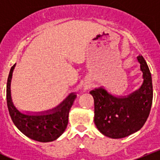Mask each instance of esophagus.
Here are the masks:
<instances>
[{
  "mask_svg": "<svg viewBox=\"0 0 160 160\" xmlns=\"http://www.w3.org/2000/svg\"><path fill=\"white\" fill-rule=\"evenodd\" d=\"M88 87H89L88 85H85L84 87H83V89H85V90H86V89H88Z\"/></svg>",
  "mask_w": 160,
  "mask_h": 160,
  "instance_id": "1",
  "label": "esophagus"
}]
</instances>
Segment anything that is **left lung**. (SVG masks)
I'll return each mask as SVG.
<instances>
[{
  "label": "left lung",
  "mask_w": 160,
  "mask_h": 160,
  "mask_svg": "<svg viewBox=\"0 0 160 160\" xmlns=\"http://www.w3.org/2000/svg\"><path fill=\"white\" fill-rule=\"evenodd\" d=\"M143 82L128 96L112 95L102 87L91 90L94 101V123L105 136L122 138L142 128L149 116L153 98L152 74L142 55L137 57Z\"/></svg>",
  "instance_id": "1"
}]
</instances>
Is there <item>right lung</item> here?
Wrapping results in <instances>:
<instances>
[{"instance_id": "1", "label": "right lung", "mask_w": 160, "mask_h": 160, "mask_svg": "<svg viewBox=\"0 0 160 160\" xmlns=\"http://www.w3.org/2000/svg\"><path fill=\"white\" fill-rule=\"evenodd\" d=\"M15 66L16 64L11 67L6 87L7 106L14 125L24 135L35 141L47 142L57 139L67 127L69 112L77 95L71 93L52 110L37 114L22 113L14 106L11 98V79Z\"/></svg>"}]
</instances>
